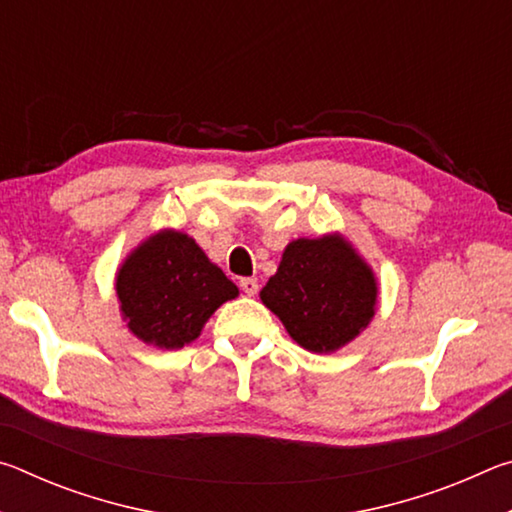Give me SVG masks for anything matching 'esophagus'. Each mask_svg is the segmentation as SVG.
I'll return each mask as SVG.
<instances>
[{"instance_id":"obj_1","label":"esophagus","mask_w":512,"mask_h":512,"mask_svg":"<svg viewBox=\"0 0 512 512\" xmlns=\"http://www.w3.org/2000/svg\"><path fill=\"white\" fill-rule=\"evenodd\" d=\"M239 287H241V291L246 293V296H257V291H259V284H257L255 277H241Z\"/></svg>"}]
</instances>
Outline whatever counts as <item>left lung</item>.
I'll list each match as a JSON object with an SVG mask.
<instances>
[{
    "label": "left lung",
    "instance_id": "8db88e82",
    "mask_svg": "<svg viewBox=\"0 0 512 512\" xmlns=\"http://www.w3.org/2000/svg\"><path fill=\"white\" fill-rule=\"evenodd\" d=\"M293 341L327 354L368 327L377 307L372 268L341 235L296 239L284 248L277 273L259 291Z\"/></svg>",
    "mask_w": 512,
    "mask_h": 512
}]
</instances>
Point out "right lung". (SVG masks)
I'll use <instances>...</instances> for the list:
<instances>
[{"label": "right lung", "instance_id": "obj_1", "mask_svg": "<svg viewBox=\"0 0 512 512\" xmlns=\"http://www.w3.org/2000/svg\"><path fill=\"white\" fill-rule=\"evenodd\" d=\"M115 291L128 329L164 350L196 341L214 311L239 296L201 246L178 230L142 241L119 266Z\"/></svg>", "mask_w": 512, "mask_h": 512}]
</instances>
